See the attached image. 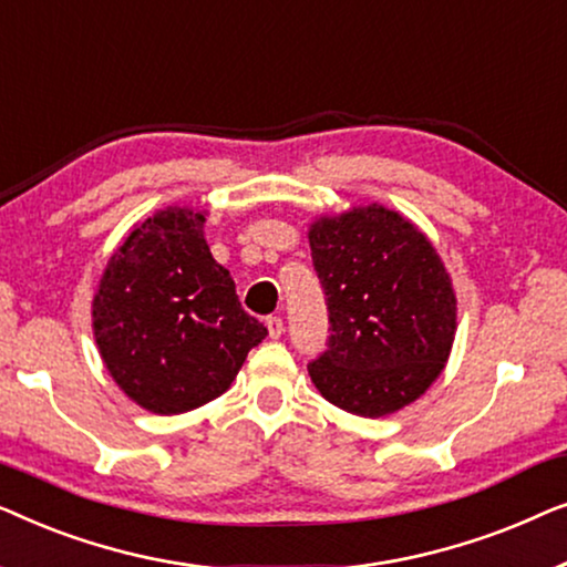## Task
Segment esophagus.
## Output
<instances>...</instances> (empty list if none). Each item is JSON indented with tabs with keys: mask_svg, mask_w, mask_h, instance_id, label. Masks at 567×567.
Wrapping results in <instances>:
<instances>
[{
	"mask_svg": "<svg viewBox=\"0 0 567 567\" xmlns=\"http://www.w3.org/2000/svg\"><path fill=\"white\" fill-rule=\"evenodd\" d=\"M266 324H268L270 338H281L284 336V320H281V317H276V315L268 317Z\"/></svg>",
	"mask_w": 567,
	"mask_h": 567,
	"instance_id": "34e87169",
	"label": "esophagus"
}]
</instances>
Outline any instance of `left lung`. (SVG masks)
<instances>
[{
  "label": "left lung",
  "instance_id": "1",
  "mask_svg": "<svg viewBox=\"0 0 567 567\" xmlns=\"http://www.w3.org/2000/svg\"><path fill=\"white\" fill-rule=\"evenodd\" d=\"M328 305V343L307 363L324 400L379 417L410 405L441 374L454 343L456 299L436 250L382 206L309 229Z\"/></svg>",
  "mask_w": 567,
  "mask_h": 567
}]
</instances>
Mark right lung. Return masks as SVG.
Wrapping results in <instances>:
<instances>
[{
	"label": "right lung",
	"instance_id": "right-lung-1",
	"mask_svg": "<svg viewBox=\"0 0 567 567\" xmlns=\"http://www.w3.org/2000/svg\"><path fill=\"white\" fill-rule=\"evenodd\" d=\"M204 214L165 208L126 237L92 301L107 371L131 400L177 415L219 398L268 336L212 258Z\"/></svg>",
	"mask_w": 567,
	"mask_h": 567
}]
</instances>
